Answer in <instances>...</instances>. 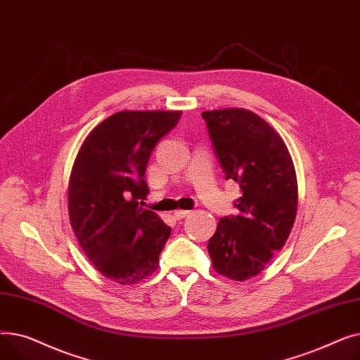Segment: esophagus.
I'll return each mask as SVG.
<instances>
[{"instance_id": "1", "label": "esophagus", "mask_w": 360, "mask_h": 360, "mask_svg": "<svg viewBox=\"0 0 360 360\" xmlns=\"http://www.w3.org/2000/svg\"><path fill=\"white\" fill-rule=\"evenodd\" d=\"M188 214H191V212L190 210H175V213H174V216L179 220V219H184V217H186Z\"/></svg>"}]
</instances>
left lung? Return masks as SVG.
Instances as JSON below:
<instances>
[{
	"instance_id": "left-lung-1",
	"label": "left lung",
	"mask_w": 360,
	"mask_h": 360,
	"mask_svg": "<svg viewBox=\"0 0 360 360\" xmlns=\"http://www.w3.org/2000/svg\"><path fill=\"white\" fill-rule=\"evenodd\" d=\"M201 117L226 179L242 193L235 201L239 214L220 219L207 248L219 274L243 281L266 269L290 235L297 210L293 160L278 132L248 109Z\"/></svg>"
}]
</instances>
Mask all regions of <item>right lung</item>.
Wrapping results in <instances>:
<instances>
[{
	"mask_svg": "<svg viewBox=\"0 0 360 360\" xmlns=\"http://www.w3.org/2000/svg\"><path fill=\"white\" fill-rule=\"evenodd\" d=\"M181 110H122L94 127L74 160L68 216L82 250L105 277L134 285L153 274L170 236L160 217L140 205L151 150Z\"/></svg>",
	"mask_w": 360,
	"mask_h": 360,
	"instance_id": "add662e5",
	"label": "right lung"
}]
</instances>
